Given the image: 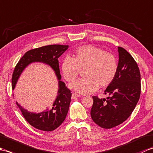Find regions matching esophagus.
<instances>
[{
	"mask_svg": "<svg viewBox=\"0 0 153 153\" xmlns=\"http://www.w3.org/2000/svg\"><path fill=\"white\" fill-rule=\"evenodd\" d=\"M76 97H81V95H78V94H77L76 93H73L72 95H71V98L75 99L76 98Z\"/></svg>",
	"mask_w": 153,
	"mask_h": 153,
	"instance_id": "34e87169",
	"label": "esophagus"
}]
</instances>
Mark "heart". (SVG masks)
I'll use <instances>...</instances> for the list:
<instances>
[{
  "mask_svg": "<svg viewBox=\"0 0 153 153\" xmlns=\"http://www.w3.org/2000/svg\"><path fill=\"white\" fill-rule=\"evenodd\" d=\"M74 58L65 57L61 71L65 79L71 82L76 78L81 70L85 77L70 83V87L83 95L92 93L111 83L116 76L118 64L113 54L93 45H83L76 48Z\"/></svg>",
  "mask_w": 153,
  "mask_h": 153,
  "instance_id": "b5f03b06",
  "label": "heart"
}]
</instances>
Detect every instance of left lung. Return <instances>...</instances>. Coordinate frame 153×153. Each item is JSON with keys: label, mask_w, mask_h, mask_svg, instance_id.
Returning a JSON list of instances; mask_svg holds the SVG:
<instances>
[{"label": "left lung", "mask_w": 153, "mask_h": 153, "mask_svg": "<svg viewBox=\"0 0 153 153\" xmlns=\"http://www.w3.org/2000/svg\"><path fill=\"white\" fill-rule=\"evenodd\" d=\"M118 71L105 91V94L110 97L105 99L93 96L91 110L93 122L105 129L126 121L134 111L141 95V74L137 62L123 48L118 47Z\"/></svg>", "instance_id": "obj_1"}]
</instances>
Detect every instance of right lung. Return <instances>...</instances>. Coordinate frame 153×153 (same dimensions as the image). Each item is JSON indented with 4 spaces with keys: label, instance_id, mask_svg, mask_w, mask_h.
Returning <instances> with one entry per match:
<instances>
[{
    "label": "right lung",
    "instance_id": "obj_1",
    "mask_svg": "<svg viewBox=\"0 0 153 153\" xmlns=\"http://www.w3.org/2000/svg\"><path fill=\"white\" fill-rule=\"evenodd\" d=\"M68 48V45H51L34 48L24 54L13 71L12 87L14 90L16 84L22 71L29 64L33 62H43L53 68L58 80V95L50 110H46L40 113L27 111L16 102L20 109L23 116L31 126L44 131H51L56 129L62 123L69 110L71 93L65 83L60 81L59 64L58 58Z\"/></svg>",
    "mask_w": 153,
    "mask_h": 153
}]
</instances>
